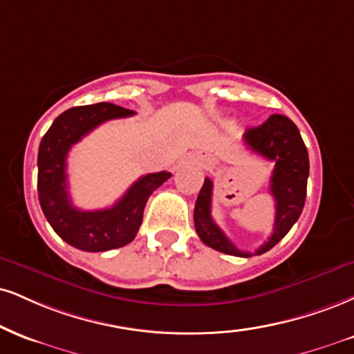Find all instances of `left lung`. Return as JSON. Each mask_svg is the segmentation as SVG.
<instances>
[{"label":"left lung","mask_w":354,"mask_h":354,"mask_svg":"<svg viewBox=\"0 0 354 354\" xmlns=\"http://www.w3.org/2000/svg\"><path fill=\"white\" fill-rule=\"evenodd\" d=\"M244 143L252 151L275 163L270 178V193L275 199L274 232L269 241L254 252L261 255L287 236L304 211L310 171L308 151L295 123L280 113L270 115L262 125L247 129ZM211 199L212 181L206 178L194 206V227L199 239L219 252L250 257L252 254L237 249L214 223L211 216Z\"/></svg>","instance_id":"1"}]
</instances>
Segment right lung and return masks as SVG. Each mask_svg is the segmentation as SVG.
<instances>
[{
  "mask_svg": "<svg viewBox=\"0 0 354 354\" xmlns=\"http://www.w3.org/2000/svg\"><path fill=\"white\" fill-rule=\"evenodd\" d=\"M133 110L100 102L66 110L42 136L37 153V194L41 209L55 234L75 249L105 252L130 244L143 221V209L153 191L171 173L145 174L109 209L82 211L67 191V153L100 123L133 115Z\"/></svg>",
  "mask_w": 354,
  "mask_h": 354,
  "instance_id": "obj_1",
  "label": "right lung"
}]
</instances>
